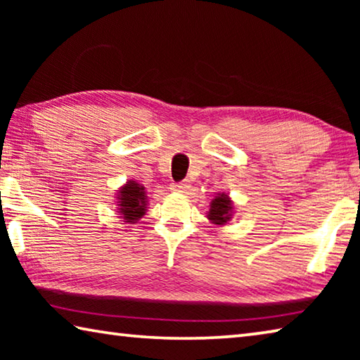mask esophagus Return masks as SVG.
I'll return each mask as SVG.
<instances>
[{
  "label": "esophagus",
  "mask_w": 360,
  "mask_h": 360,
  "mask_svg": "<svg viewBox=\"0 0 360 360\" xmlns=\"http://www.w3.org/2000/svg\"><path fill=\"white\" fill-rule=\"evenodd\" d=\"M173 191H179V192H186L187 188H191V182H188V179H184V181H179V182H174V184L172 186Z\"/></svg>",
  "instance_id": "obj_1"
}]
</instances>
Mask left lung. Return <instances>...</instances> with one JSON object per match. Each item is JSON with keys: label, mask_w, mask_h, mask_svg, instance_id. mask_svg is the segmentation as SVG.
Here are the masks:
<instances>
[{"label": "left lung", "mask_w": 360, "mask_h": 360, "mask_svg": "<svg viewBox=\"0 0 360 360\" xmlns=\"http://www.w3.org/2000/svg\"><path fill=\"white\" fill-rule=\"evenodd\" d=\"M230 216H231V202L227 195L222 193L221 197H216L212 200L211 210L208 214L210 221L222 225L227 221H230Z\"/></svg>", "instance_id": "1"}]
</instances>
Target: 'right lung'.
Returning a JSON list of instances; mask_svg holds the SVG:
<instances>
[{
  "label": "right lung",
  "mask_w": 360,
  "mask_h": 360,
  "mask_svg": "<svg viewBox=\"0 0 360 360\" xmlns=\"http://www.w3.org/2000/svg\"><path fill=\"white\" fill-rule=\"evenodd\" d=\"M120 211L127 222H136L146 211V195L144 187L130 181L129 184L120 188Z\"/></svg>",
  "instance_id": "1"
}]
</instances>
